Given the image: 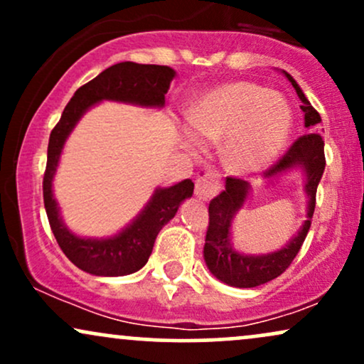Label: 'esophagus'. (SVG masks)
Returning a JSON list of instances; mask_svg holds the SVG:
<instances>
[{"label": "esophagus", "instance_id": "obj_1", "mask_svg": "<svg viewBox=\"0 0 364 364\" xmlns=\"http://www.w3.org/2000/svg\"><path fill=\"white\" fill-rule=\"evenodd\" d=\"M220 190V181L219 176L210 169H200L196 173V179H195V193L200 198L208 200L212 196H215Z\"/></svg>", "mask_w": 364, "mask_h": 364}]
</instances>
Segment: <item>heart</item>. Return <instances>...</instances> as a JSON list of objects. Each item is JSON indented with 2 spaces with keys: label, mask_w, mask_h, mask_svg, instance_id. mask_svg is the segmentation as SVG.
<instances>
[{
  "label": "heart",
  "mask_w": 364,
  "mask_h": 364,
  "mask_svg": "<svg viewBox=\"0 0 364 364\" xmlns=\"http://www.w3.org/2000/svg\"><path fill=\"white\" fill-rule=\"evenodd\" d=\"M186 132L190 150L200 152L202 140L223 145L225 166L253 173L277 156L291 129V109L282 95L248 82L228 83L208 92L190 112Z\"/></svg>",
  "instance_id": "heart-1"
}]
</instances>
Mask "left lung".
Masks as SVG:
<instances>
[{
	"mask_svg": "<svg viewBox=\"0 0 364 364\" xmlns=\"http://www.w3.org/2000/svg\"><path fill=\"white\" fill-rule=\"evenodd\" d=\"M286 77L289 78L292 87L296 89V94L303 102L301 109L304 112V127L313 129L321 121L318 111L304 97L303 90L299 89L294 78L289 73H286ZM294 164L303 166L306 171V193L310 196L308 220L304 223L301 231L298 232V236L279 252L263 255V257H248V255H240L231 248V243H229L231 219L243 205L246 195H248V183L240 178L229 176L225 179V190L220 195H217L214 200H210L203 257H205L208 270L219 281L235 287H257L279 277L289 269L292 260L306 240L308 231H310L311 217L316 203V188H318L325 169L323 139H321L320 133L308 132L299 139H296L291 144V147L286 150V154L263 174H265V178L274 176V174L292 168Z\"/></svg>",
	"mask_w": 364,
	"mask_h": 364,
	"instance_id": "obj_1",
	"label": "left lung"
}]
</instances>
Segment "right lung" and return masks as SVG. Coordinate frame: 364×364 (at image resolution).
<instances>
[{"mask_svg": "<svg viewBox=\"0 0 364 364\" xmlns=\"http://www.w3.org/2000/svg\"><path fill=\"white\" fill-rule=\"evenodd\" d=\"M173 77L174 70L169 66L139 65L132 61L112 65L75 92L58 124L53 128L43 179L46 214L63 253L83 272L94 275H128L140 270L152 253L159 231L173 219L179 203L191 196L195 185L191 179H185L171 188L157 190L139 219L118 236L109 240H83L72 235L63 225L56 200L53 198L51 181L60 161L63 144L87 107L102 99L133 102L140 106H164Z\"/></svg>", "mask_w": 364, "mask_h": 364, "instance_id": "right-lung-1", "label": "right lung"}]
</instances>
